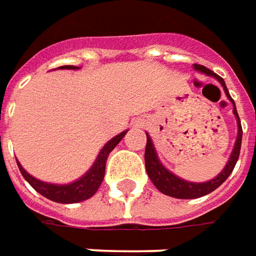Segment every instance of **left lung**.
<instances>
[{"instance_id": "obj_1", "label": "left lung", "mask_w": 256, "mask_h": 256, "mask_svg": "<svg viewBox=\"0 0 256 256\" xmlns=\"http://www.w3.org/2000/svg\"><path fill=\"white\" fill-rule=\"evenodd\" d=\"M193 68L198 73H204L206 76L214 77L218 83L221 84L222 90L226 92L227 98L232 102V114L236 116V126H238V132H236V140L234 144V148L230 154L227 164L224 166V169L221 170L216 178L207 180V182H202V183H196V182H188L179 178L178 174L172 173L168 168H164V164L160 162L158 152H156L155 145L152 142V138L149 136L146 132V148H145V168H146V173L150 182L155 184V188L164 193L166 196L174 197V198H197V197H203L208 193L214 192L217 188H220L221 184L227 180V178L231 174V172L236 168V160L240 158V150H241V140H242V128H241V121L236 112V102L231 98L230 92L227 90L226 82L217 76L216 73H212L210 68L200 66V64H193Z\"/></svg>"}]
</instances>
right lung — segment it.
Instances as JSON below:
<instances>
[{"label": "right lung", "instance_id": "obj_1", "mask_svg": "<svg viewBox=\"0 0 256 256\" xmlns=\"http://www.w3.org/2000/svg\"><path fill=\"white\" fill-rule=\"evenodd\" d=\"M58 68H66V70H78L80 68L77 66H60ZM128 132L122 131L121 134H118L116 136H114L112 140H110L101 148L98 152V155L96 158L94 164L90 166V169L84 173L83 176H80L78 179H76L72 183H66V184H58V183H48V182H42V180L36 179L32 174H29L22 164L16 160L18 168H20L22 176L25 178V180L28 182L32 188H35L38 193H40L42 196L56 202V203L62 204H73L84 202L87 198H90L96 194V192L98 190V188L102 183L104 179V173H106V164H107L108 155L111 154V150L116 148V145L121 142V140L125 136V134Z\"/></svg>", "mask_w": 256, "mask_h": 256}]
</instances>
